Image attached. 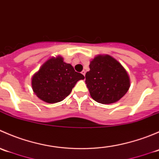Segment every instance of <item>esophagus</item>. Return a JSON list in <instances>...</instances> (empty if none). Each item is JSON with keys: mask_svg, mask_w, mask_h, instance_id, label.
I'll use <instances>...</instances> for the list:
<instances>
[{"mask_svg": "<svg viewBox=\"0 0 159 159\" xmlns=\"http://www.w3.org/2000/svg\"><path fill=\"white\" fill-rule=\"evenodd\" d=\"M85 73H86V71L84 70H83L82 71H81V74H82V75H84H84H85Z\"/></svg>", "mask_w": 159, "mask_h": 159, "instance_id": "1", "label": "esophagus"}]
</instances>
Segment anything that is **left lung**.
I'll list each match as a JSON object with an SVG mask.
<instances>
[{"mask_svg":"<svg viewBox=\"0 0 159 159\" xmlns=\"http://www.w3.org/2000/svg\"><path fill=\"white\" fill-rule=\"evenodd\" d=\"M85 83L91 98L102 104L118 102L129 91V77L122 65L109 55H98L89 65Z\"/></svg>","mask_w":159,"mask_h":159,"instance_id":"8db88e82","label":"left lung"}]
</instances>
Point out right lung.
Masks as SVG:
<instances>
[{"label": "right lung", "instance_id": "right-lung-1", "mask_svg": "<svg viewBox=\"0 0 159 159\" xmlns=\"http://www.w3.org/2000/svg\"><path fill=\"white\" fill-rule=\"evenodd\" d=\"M84 76L76 72L61 57H52L41 67L32 77V89L40 99L48 103L63 101L72 89Z\"/></svg>", "mask_w": 159, "mask_h": 159}]
</instances>
